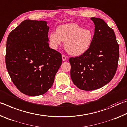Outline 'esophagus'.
Returning a JSON list of instances; mask_svg holds the SVG:
<instances>
[{
    "label": "esophagus",
    "instance_id": "34e87169",
    "mask_svg": "<svg viewBox=\"0 0 127 127\" xmlns=\"http://www.w3.org/2000/svg\"><path fill=\"white\" fill-rule=\"evenodd\" d=\"M62 60H63V61H65L66 59V57L65 55H62Z\"/></svg>",
    "mask_w": 127,
    "mask_h": 127
}]
</instances>
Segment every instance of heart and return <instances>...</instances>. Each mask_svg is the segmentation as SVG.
<instances>
[{
	"instance_id": "obj_1",
	"label": "heart",
	"mask_w": 127,
	"mask_h": 127,
	"mask_svg": "<svg viewBox=\"0 0 127 127\" xmlns=\"http://www.w3.org/2000/svg\"><path fill=\"white\" fill-rule=\"evenodd\" d=\"M94 38L91 30L83 29L76 23L61 25L57 31L51 32L49 42L53 49H57L63 41L64 47L70 55L78 56L83 54L91 46Z\"/></svg>"
}]
</instances>
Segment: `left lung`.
<instances>
[{"mask_svg":"<svg viewBox=\"0 0 127 127\" xmlns=\"http://www.w3.org/2000/svg\"><path fill=\"white\" fill-rule=\"evenodd\" d=\"M95 28L90 48L69 59L70 77L79 89L92 91L108 83L117 71L119 46L114 31L102 19L92 17Z\"/></svg>","mask_w":127,"mask_h":127,"instance_id":"8db88e82","label":"left lung"}]
</instances>
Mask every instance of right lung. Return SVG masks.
I'll return each mask as SVG.
<instances>
[{
    "label": "right lung",
    "instance_id": "1",
    "mask_svg": "<svg viewBox=\"0 0 127 127\" xmlns=\"http://www.w3.org/2000/svg\"><path fill=\"white\" fill-rule=\"evenodd\" d=\"M49 29L46 21L26 20L8 36L6 67L14 85L27 95L48 91L62 64L61 54L49 46Z\"/></svg>",
    "mask_w": 127,
    "mask_h": 127
}]
</instances>
